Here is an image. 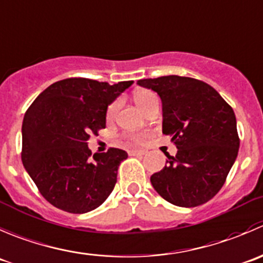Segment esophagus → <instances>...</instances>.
<instances>
[{
  "mask_svg": "<svg viewBox=\"0 0 263 263\" xmlns=\"http://www.w3.org/2000/svg\"><path fill=\"white\" fill-rule=\"evenodd\" d=\"M129 153H130V155H145L147 151L143 149V148H135V149L129 151Z\"/></svg>",
  "mask_w": 263,
  "mask_h": 263,
  "instance_id": "obj_1",
  "label": "esophagus"
}]
</instances>
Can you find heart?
I'll return each instance as SVG.
<instances>
[{
	"label": "heart",
	"mask_w": 263,
	"mask_h": 263,
	"mask_svg": "<svg viewBox=\"0 0 263 263\" xmlns=\"http://www.w3.org/2000/svg\"><path fill=\"white\" fill-rule=\"evenodd\" d=\"M134 102L137 103V106L143 111V112H145V111L153 105V103L158 102V100H157V96H156L153 92H151V90L140 89L134 93ZM118 108H119V102L116 101V102H114L112 105L108 107L107 118L112 119L114 116L116 115V112H118Z\"/></svg>",
	"instance_id": "obj_1"
}]
</instances>
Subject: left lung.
Instances as JSON below:
<instances>
[{
	"mask_svg": "<svg viewBox=\"0 0 263 263\" xmlns=\"http://www.w3.org/2000/svg\"><path fill=\"white\" fill-rule=\"evenodd\" d=\"M162 102V133L178 152L151 176L155 191L179 207H197L214 198L239 151L236 119L219 93L201 80L168 75L140 79Z\"/></svg>",
	"mask_w": 263,
	"mask_h": 263,
	"instance_id": "8db88e82",
	"label": "left lung"
}]
</instances>
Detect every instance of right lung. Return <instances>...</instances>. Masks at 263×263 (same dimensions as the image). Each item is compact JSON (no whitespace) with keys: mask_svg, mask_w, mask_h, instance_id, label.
I'll use <instances>...</instances> for the list:
<instances>
[{"mask_svg":"<svg viewBox=\"0 0 263 263\" xmlns=\"http://www.w3.org/2000/svg\"><path fill=\"white\" fill-rule=\"evenodd\" d=\"M133 83L64 79L44 89L28 108L22 128L23 165L52 206L85 214L114 191L119 165L128 153L110 148L92 157L88 140L106 128L108 106Z\"/></svg>","mask_w":263,"mask_h":263,"instance_id":"1","label":"right lung"}]
</instances>
